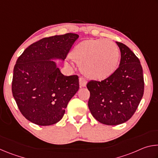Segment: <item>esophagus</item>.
Instances as JSON below:
<instances>
[{
    "instance_id": "34e87169",
    "label": "esophagus",
    "mask_w": 158,
    "mask_h": 158,
    "mask_svg": "<svg viewBox=\"0 0 158 158\" xmlns=\"http://www.w3.org/2000/svg\"><path fill=\"white\" fill-rule=\"evenodd\" d=\"M79 84L81 87L86 86V84H87L86 79H84V77H81V78H79Z\"/></svg>"
}]
</instances>
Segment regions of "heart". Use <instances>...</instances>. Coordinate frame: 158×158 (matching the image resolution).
<instances>
[{
	"label": "heart",
	"mask_w": 158,
	"mask_h": 158,
	"mask_svg": "<svg viewBox=\"0 0 158 158\" xmlns=\"http://www.w3.org/2000/svg\"><path fill=\"white\" fill-rule=\"evenodd\" d=\"M119 48L109 40L90 39L77 44L70 53L72 59L81 65L89 78L102 80L116 71L120 60Z\"/></svg>",
	"instance_id": "b5f03b06"
}]
</instances>
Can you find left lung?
Here are the masks:
<instances>
[{
	"label": "left lung",
	"mask_w": 158,
	"mask_h": 158,
	"mask_svg": "<svg viewBox=\"0 0 158 158\" xmlns=\"http://www.w3.org/2000/svg\"><path fill=\"white\" fill-rule=\"evenodd\" d=\"M116 42L121 51L118 68L105 80L90 81L86 85L90 113L98 121L107 125L127 121L137 110L144 90L139 60L126 45Z\"/></svg>",
	"instance_id": "1"
}]
</instances>
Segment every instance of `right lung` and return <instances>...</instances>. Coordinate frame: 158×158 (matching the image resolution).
<instances>
[{"label": "right lung", "mask_w": 158, "mask_h": 158, "mask_svg": "<svg viewBox=\"0 0 158 158\" xmlns=\"http://www.w3.org/2000/svg\"><path fill=\"white\" fill-rule=\"evenodd\" d=\"M78 37L75 33L44 37L18 58L12 91L21 113L29 121L47 126L63 117L69 101L79 90V77L65 76L53 60H65Z\"/></svg>", "instance_id": "add662e5"}]
</instances>
